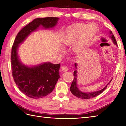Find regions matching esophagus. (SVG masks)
Instances as JSON below:
<instances>
[{
  "label": "esophagus",
  "mask_w": 126,
  "mask_h": 126,
  "mask_svg": "<svg viewBox=\"0 0 126 126\" xmlns=\"http://www.w3.org/2000/svg\"><path fill=\"white\" fill-rule=\"evenodd\" d=\"M61 69L63 71H68V68L67 67V66H62L61 67Z\"/></svg>",
  "instance_id": "esophagus-1"
}]
</instances>
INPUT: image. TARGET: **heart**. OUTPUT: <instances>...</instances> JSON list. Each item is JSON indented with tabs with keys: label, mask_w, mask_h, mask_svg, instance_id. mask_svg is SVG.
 Instances as JSON below:
<instances>
[{
	"label": "heart",
	"mask_w": 126,
	"mask_h": 126,
	"mask_svg": "<svg viewBox=\"0 0 126 126\" xmlns=\"http://www.w3.org/2000/svg\"><path fill=\"white\" fill-rule=\"evenodd\" d=\"M97 31V26L91 23L85 26L81 25L66 31L63 42L66 45H73V50L76 53H81L85 49L94 37Z\"/></svg>",
	"instance_id": "heart-1"
}]
</instances>
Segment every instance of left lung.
I'll return each mask as SVG.
<instances>
[{"mask_svg":"<svg viewBox=\"0 0 126 126\" xmlns=\"http://www.w3.org/2000/svg\"><path fill=\"white\" fill-rule=\"evenodd\" d=\"M109 38L111 39V41H112V42H113V44L117 47L115 38L114 34H113V33H112V32L111 31H109ZM75 66L76 70H75L74 72V79L73 82H72V83H71L70 90L71 91V93L73 94L74 95L76 96V97H77L78 98H82V99H85V100H86V99H89L91 98L96 97V96L100 95V94L102 93L103 91L105 90L107 87L108 84L110 83V82L111 81L112 79H111L110 81H109V82L106 85L105 87L103 88L102 89H101V90L95 91V92H83L79 89V88H78V84H77V75H78L77 74V73H77V66H78V64H77V63H75Z\"/></svg>","mask_w":126,"mask_h":126,"instance_id":"1","label":"left lung"}]
</instances>
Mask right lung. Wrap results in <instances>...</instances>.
<instances>
[{
	"label": "right lung",
	"instance_id": "obj_1",
	"mask_svg": "<svg viewBox=\"0 0 126 126\" xmlns=\"http://www.w3.org/2000/svg\"><path fill=\"white\" fill-rule=\"evenodd\" d=\"M59 19L57 17L34 19L19 32L13 44L11 60L13 79L19 89L32 98L44 97L55 89L60 77V64L46 62L34 65L24 64L19 58L18 49L31 33L40 27L52 29L57 24Z\"/></svg>",
	"mask_w": 126,
	"mask_h": 126
}]
</instances>
